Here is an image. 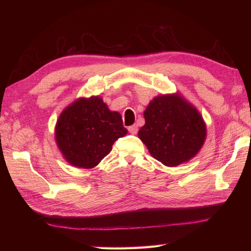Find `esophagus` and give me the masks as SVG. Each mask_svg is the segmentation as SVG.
Masks as SVG:
<instances>
[{"instance_id": "1", "label": "esophagus", "mask_w": 251, "mask_h": 251, "mask_svg": "<svg viewBox=\"0 0 251 251\" xmlns=\"http://www.w3.org/2000/svg\"><path fill=\"white\" fill-rule=\"evenodd\" d=\"M128 131L130 132V134L132 135H136L138 132V126L135 124V125H131L128 127Z\"/></svg>"}]
</instances>
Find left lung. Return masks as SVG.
I'll list each match as a JSON object with an SVG mask.
<instances>
[{
    "instance_id": "8db88e82",
    "label": "left lung",
    "mask_w": 251,
    "mask_h": 251,
    "mask_svg": "<svg viewBox=\"0 0 251 251\" xmlns=\"http://www.w3.org/2000/svg\"><path fill=\"white\" fill-rule=\"evenodd\" d=\"M146 124L138 137L151 155L165 166L189 162L204 146L207 128L195 106L181 94L159 95L143 113Z\"/></svg>"
}]
</instances>
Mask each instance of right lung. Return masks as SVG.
<instances>
[{"mask_svg": "<svg viewBox=\"0 0 251 251\" xmlns=\"http://www.w3.org/2000/svg\"><path fill=\"white\" fill-rule=\"evenodd\" d=\"M127 134L122 116L99 96L77 98L63 109L55 140L63 158L77 168H94L108 155L115 140Z\"/></svg>", "mask_w": 251, "mask_h": 251, "instance_id": "add662e5", "label": "right lung"}]
</instances>
